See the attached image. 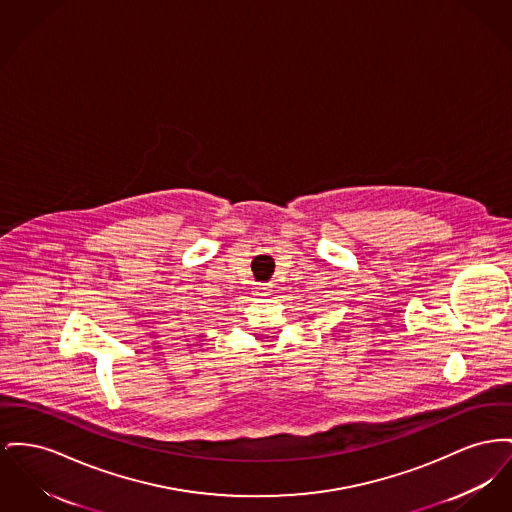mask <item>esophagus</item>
<instances>
[{
    "instance_id": "obj_1",
    "label": "esophagus",
    "mask_w": 512,
    "mask_h": 512,
    "mask_svg": "<svg viewBox=\"0 0 512 512\" xmlns=\"http://www.w3.org/2000/svg\"><path fill=\"white\" fill-rule=\"evenodd\" d=\"M257 294H269V286H259Z\"/></svg>"
}]
</instances>
